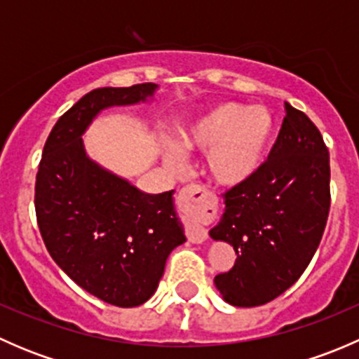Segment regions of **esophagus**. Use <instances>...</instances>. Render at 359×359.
<instances>
[{
	"label": "esophagus",
	"mask_w": 359,
	"mask_h": 359,
	"mask_svg": "<svg viewBox=\"0 0 359 359\" xmlns=\"http://www.w3.org/2000/svg\"><path fill=\"white\" fill-rule=\"evenodd\" d=\"M179 208L186 213V234L191 243H203L208 238L206 224L215 219V201L200 186H187L177 196Z\"/></svg>",
	"instance_id": "1"
}]
</instances>
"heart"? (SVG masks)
Wrapping results in <instances>:
<instances>
[{"instance_id":"obj_1","label":"heart","mask_w":359,"mask_h":359,"mask_svg":"<svg viewBox=\"0 0 359 359\" xmlns=\"http://www.w3.org/2000/svg\"><path fill=\"white\" fill-rule=\"evenodd\" d=\"M274 130L276 123L266 107L220 102L184 123L177 139L182 149L205 153L203 172L213 186L234 189L262 170ZM163 158L172 168L180 163L179 151L172 144L165 146Z\"/></svg>"}]
</instances>
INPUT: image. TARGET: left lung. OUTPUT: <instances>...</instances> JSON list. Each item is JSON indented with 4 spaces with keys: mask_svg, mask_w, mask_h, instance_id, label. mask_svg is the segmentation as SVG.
<instances>
[{
    "mask_svg": "<svg viewBox=\"0 0 359 359\" xmlns=\"http://www.w3.org/2000/svg\"><path fill=\"white\" fill-rule=\"evenodd\" d=\"M283 125L262 170L224 194L222 217L210 229L236 252L213 283L227 304L271 302L300 278L320 245L330 212V156L314 123L285 102Z\"/></svg>",
    "mask_w": 359,
    "mask_h": 359,
    "instance_id": "obj_1",
    "label": "left lung"
}]
</instances>
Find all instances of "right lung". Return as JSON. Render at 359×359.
Segmentation results:
<instances>
[{"label":"right lung","instance_id":"1","mask_svg":"<svg viewBox=\"0 0 359 359\" xmlns=\"http://www.w3.org/2000/svg\"><path fill=\"white\" fill-rule=\"evenodd\" d=\"M158 85L97 88L59 118L36 175L39 233L57 266L97 299L135 307L156 292L186 241L173 193L149 194L86 154V128L104 109L149 102Z\"/></svg>","mask_w":359,"mask_h":359}]
</instances>
